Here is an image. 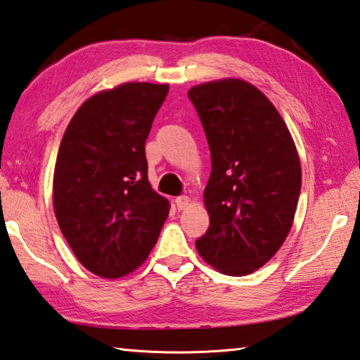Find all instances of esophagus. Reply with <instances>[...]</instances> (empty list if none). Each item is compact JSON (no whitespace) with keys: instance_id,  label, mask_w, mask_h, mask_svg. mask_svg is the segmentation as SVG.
I'll use <instances>...</instances> for the list:
<instances>
[{"instance_id":"34e87169","label":"esophagus","mask_w":360,"mask_h":360,"mask_svg":"<svg viewBox=\"0 0 360 360\" xmlns=\"http://www.w3.org/2000/svg\"><path fill=\"white\" fill-rule=\"evenodd\" d=\"M175 204H176V209L179 210H184L188 207V204H190V198L188 196H179L175 199Z\"/></svg>"}]
</instances>
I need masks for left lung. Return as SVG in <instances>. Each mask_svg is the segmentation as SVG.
<instances>
[{
	"instance_id": "1",
	"label": "left lung",
	"mask_w": 360,
	"mask_h": 360,
	"mask_svg": "<svg viewBox=\"0 0 360 360\" xmlns=\"http://www.w3.org/2000/svg\"><path fill=\"white\" fill-rule=\"evenodd\" d=\"M188 97L212 159L204 191L210 226L196 249L223 274L253 273L292 228L302 190L295 143L274 105L249 82H205Z\"/></svg>"
}]
</instances>
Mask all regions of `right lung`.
Segmentation results:
<instances>
[{
  "instance_id": "1",
  "label": "right lung",
  "mask_w": 360,
  "mask_h": 360,
  "mask_svg": "<svg viewBox=\"0 0 360 360\" xmlns=\"http://www.w3.org/2000/svg\"><path fill=\"white\" fill-rule=\"evenodd\" d=\"M167 84L127 82L86 100L70 121L54 170V210L76 258L122 278L155 247L169 201L151 190L145 141Z\"/></svg>"
}]
</instances>
